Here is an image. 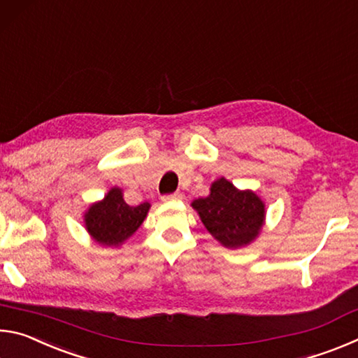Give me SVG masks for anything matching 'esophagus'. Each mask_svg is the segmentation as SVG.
<instances>
[{"label": "esophagus", "mask_w": 358, "mask_h": 358, "mask_svg": "<svg viewBox=\"0 0 358 358\" xmlns=\"http://www.w3.org/2000/svg\"><path fill=\"white\" fill-rule=\"evenodd\" d=\"M162 202H177L181 199L180 192H173V194H167V196H162Z\"/></svg>", "instance_id": "34e87169"}]
</instances>
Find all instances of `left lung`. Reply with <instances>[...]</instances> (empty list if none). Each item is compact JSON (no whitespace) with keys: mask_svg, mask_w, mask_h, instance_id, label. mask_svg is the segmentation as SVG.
<instances>
[{"mask_svg":"<svg viewBox=\"0 0 358 358\" xmlns=\"http://www.w3.org/2000/svg\"><path fill=\"white\" fill-rule=\"evenodd\" d=\"M191 205L208 232L230 250L252 243L265 222L262 199L250 189H237L224 177L211 183L210 196L196 199Z\"/></svg>","mask_w":358,"mask_h":358,"instance_id":"left-lung-1","label":"left lung"}]
</instances>
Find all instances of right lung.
Instances as JSON below:
<instances>
[{
    "label": "right lung",
    "mask_w": 358,
    "mask_h": 358,
    "mask_svg": "<svg viewBox=\"0 0 358 358\" xmlns=\"http://www.w3.org/2000/svg\"><path fill=\"white\" fill-rule=\"evenodd\" d=\"M148 210V202L131 207L124 202L123 191L115 186L102 201L94 202L87 210L83 216L85 229L99 245L117 248L142 226Z\"/></svg>",
    "instance_id": "right-lung-1"
}]
</instances>
